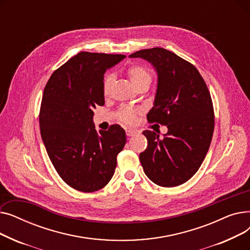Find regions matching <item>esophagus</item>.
<instances>
[{
	"label": "esophagus",
	"mask_w": 250,
	"mask_h": 250,
	"mask_svg": "<svg viewBox=\"0 0 250 250\" xmlns=\"http://www.w3.org/2000/svg\"><path fill=\"white\" fill-rule=\"evenodd\" d=\"M125 134H126L127 137H132V136H134L136 134V132H135V130H133V129H126L125 130Z\"/></svg>",
	"instance_id": "34e87169"
}]
</instances>
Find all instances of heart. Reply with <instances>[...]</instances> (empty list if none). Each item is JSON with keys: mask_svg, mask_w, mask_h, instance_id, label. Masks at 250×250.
<instances>
[{"mask_svg": "<svg viewBox=\"0 0 250 250\" xmlns=\"http://www.w3.org/2000/svg\"><path fill=\"white\" fill-rule=\"evenodd\" d=\"M126 74L135 87L143 84H148L152 82V74L150 70L142 63H134L129 65L126 70ZM114 81V76L112 74H106L103 77L102 81V92L104 96H108L111 90L112 83ZM141 110L135 107L124 106L117 112V117L122 123L126 125H132L135 123L136 117Z\"/></svg>", "mask_w": 250, "mask_h": 250, "instance_id": "obj_1", "label": "heart"}]
</instances>
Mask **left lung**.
Instances as JSON below:
<instances>
[{
    "instance_id": "obj_1",
    "label": "left lung",
    "mask_w": 250,
    "mask_h": 250,
    "mask_svg": "<svg viewBox=\"0 0 250 250\" xmlns=\"http://www.w3.org/2000/svg\"><path fill=\"white\" fill-rule=\"evenodd\" d=\"M129 57L147 60L158 73L147 120L168 128L162 139L153 130H144L148 147L140 154L141 164L157 186H180L198 171L209 148L215 127L211 94L198 69L172 51L153 47Z\"/></svg>"
}]
</instances>
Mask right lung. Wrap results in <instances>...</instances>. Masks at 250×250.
Returning <instances> with one entry per match:
<instances>
[{
  "label": "right lung",
  "mask_w": 250,
  "mask_h": 250,
  "mask_svg": "<svg viewBox=\"0 0 250 250\" xmlns=\"http://www.w3.org/2000/svg\"><path fill=\"white\" fill-rule=\"evenodd\" d=\"M125 56L81 51L51 74L39 110V127L60 177L83 192L103 188L113 176L116 156L126 142L124 128L97 130L93 109L104 105L106 69Z\"/></svg>",
  "instance_id": "add662e5"
}]
</instances>
